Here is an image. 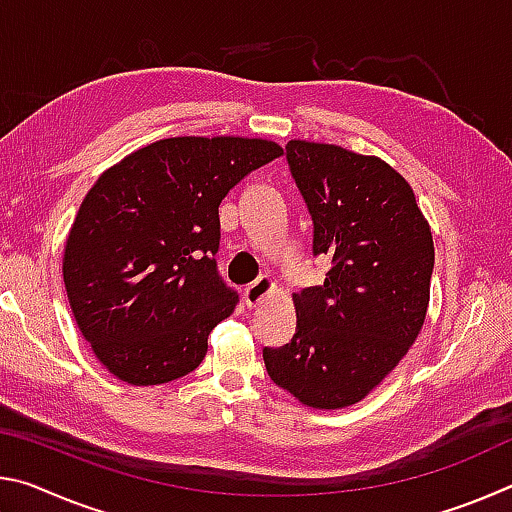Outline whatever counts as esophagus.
<instances>
[{"mask_svg":"<svg viewBox=\"0 0 512 512\" xmlns=\"http://www.w3.org/2000/svg\"><path fill=\"white\" fill-rule=\"evenodd\" d=\"M273 289H275V282H273L268 275H262L257 282L248 284V287L244 289V302H246V307L259 305V302H262Z\"/></svg>","mask_w":512,"mask_h":512,"instance_id":"obj_1","label":"esophagus"}]
</instances>
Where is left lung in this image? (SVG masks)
I'll return each mask as SVG.
<instances>
[{
    "label": "left lung",
    "instance_id": "8db88e82",
    "mask_svg": "<svg viewBox=\"0 0 512 512\" xmlns=\"http://www.w3.org/2000/svg\"><path fill=\"white\" fill-rule=\"evenodd\" d=\"M291 176L332 268L293 293L296 334L264 348L277 386L311 409L361 402L404 359L427 318L433 237L411 185L377 155L291 140Z\"/></svg>",
    "mask_w": 512,
    "mask_h": 512
}]
</instances>
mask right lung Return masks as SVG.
<instances>
[{"label":"right lung","mask_w":512,"mask_h":512,"mask_svg":"<svg viewBox=\"0 0 512 512\" xmlns=\"http://www.w3.org/2000/svg\"><path fill=\"white\" fill-rule=\"evenodd\" d=\"M284 151L262 137H169L106 169L67 235L63 280L83 339L117 379L155 386L201 366L237 293L216 273L219 205Z\"/></svg>","instance_id":"1"}]
</instances>
